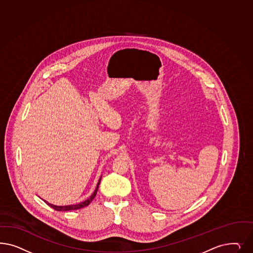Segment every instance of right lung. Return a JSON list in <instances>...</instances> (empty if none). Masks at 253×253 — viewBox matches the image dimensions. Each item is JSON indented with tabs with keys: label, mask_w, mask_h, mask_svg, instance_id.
Instances as JSON below:
<instances>
[{
	"label": "right lung",
	"mask_w": 253,
	"mask_h": 253,
	"mask_svg": "<svg viewBox=\"0 0 253 253\" xmlns=\"http://www.w3.org/2000/svg\"><path fill=\"white\" fill-rule=\"evenodd\" d=\"M100 180H101V177L99 178L98 181V184H97V187L95 189V191H94V193L92 194V196H90L89 198H87L86 200H84V201H83L81 203H79V204L76 205H68V206H56V205L50 204L48 203L47 201H45V200H43L46 204L48 205L49 207H51V208H53L54 210H56L57 211H74V210H79V209H82V208H84V207H86V206H88V205L91 203V201L95 198V196L97 195V193H98V185H99V183H100Z\"/></svg>",
	"instance_id": "add662e5"
}]
</instances>
